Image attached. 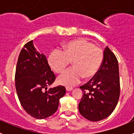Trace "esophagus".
<instances>
[{
  "mask_svg": "<svg viewBox=\"0 0 134 134\" xmlns=\"http://www.w3.org/2000/svg\"><path fill=\"white\" fill-rule=\"evenodd\" d=\"M72 90H73V89H72V87H66V90H67V91H72Z\"/></svg>",
  "mask_w": 134,
  "mask_h": 134,
  "instance_id": "1",
  "label": "esophagus"
}]
</instances>
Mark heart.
<instances>
[{
	"instance_id": "heart-1",
	"label": "heart",
	"mask_w": 134,
	"mask_h": 134,
	"mask_svg": "<svg viewBox=\"0 0 134 134\" xmlns=\"http://www.w3.org/2000/svg\"><path fill=\"white\" fill-rule=\"evenodd\" d=\"M104 58L102 50L85 39H78L63 44L62 52L54 50L48 57L50 67L56 73H62L70 62L72 67L58 78L59 84L75 86L82 78L90 80L98 73Z\"/></svg>"
}]
</instances>
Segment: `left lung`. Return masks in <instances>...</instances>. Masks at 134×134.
I'll return each mask as SVG.
<instances>
[{
	"label": "left lung",
	"mask_w": 134,
	"mask_h": 134,
	"mask_svg": "<svg viewBox=\"0 0 134 134\" xmlns=\"http://www.w3.org/2000/svg\"><path fill=\"white\" fill-rule=\"evenodd\" d=\"M80 88L83 97L78 109L83 117L97 122L111 114L119 98L120 80L118 61L108 47L98 73Z\"/></svg>",
	"instance_id": "obj_1"
}]
</instances>
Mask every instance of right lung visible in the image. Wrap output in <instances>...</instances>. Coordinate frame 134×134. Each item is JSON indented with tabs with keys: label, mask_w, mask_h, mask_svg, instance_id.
Listing matches in <instances>:
<instances>
[{
	"label": "right lung",
	"mask_w": 134,
	"mask_h": 134,
	"mask_svg": "<svg viewBox=\"0 0 134 134\" xmlns=\"http://www.w3.org/2000/svg\"><path fill=\"white\" fill-rule=\"evenodd\" d=\"M55 79L45 56L37 51L32 40L26 43L17 60L15 83L19 100L28 114L43 119L56 111L66 90L62 86L47 89Z\"/></svg>",
	"instance_id": "add662e5"
}]
</instances>
